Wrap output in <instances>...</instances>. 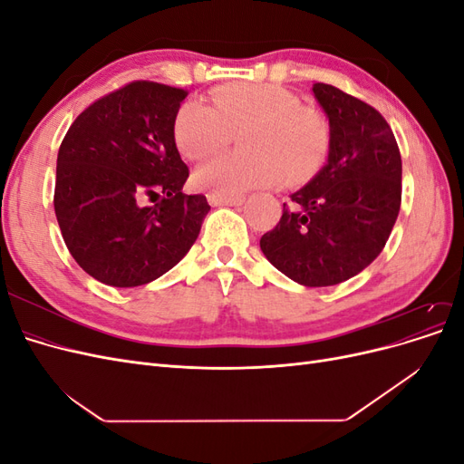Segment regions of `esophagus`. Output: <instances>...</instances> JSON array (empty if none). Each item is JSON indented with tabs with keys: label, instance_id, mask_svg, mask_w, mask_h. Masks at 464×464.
<instances>
[{
	"label": "esophagus",
	"instance_id": "34e87169",
	"mask_svg": "<svg viewBox=\"0 0 464 464\" xmlns=\"http://www.w3.org/2000/svg\"><path fill=\"white\" fill-rule=\"evenodd\" d=\"M207 201L213 207L220 205H242L244 203V195L242 193H208Z\"/></svg>",
	"mask_w": 464,
	"mask_h": 464
}]
</instances>
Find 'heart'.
Wrapping results in <instances>:
<instances>
[{
  "label": "heart",
  "instance_id": "b5f03b06",
  "mask_svg": "<svg viewBox=\"0 0 464 464\" xmlns=\"http://www.w3.org/2000/svg\"><path fill=\"white\" fill-rule=\"evenodd\" d=\"M215 104L199 98L181 104L174 120V141L181 157L199 162L220 152L232 133L244 135L249 154H222L195 172V184L218 193L275 186L285 178L298 186L325 164L331 131L319 111L307 108L286 87L227 85L215 91Z\"/></svg>",
  "mask_w": 464,
  "mask_h": 464
}]
</instances>
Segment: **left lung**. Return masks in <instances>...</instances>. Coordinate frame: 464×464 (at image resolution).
<instances>
[{
    "label": "left lung",
    "instance_id": "1",
    "mask_svg": "<svg viewBox=\"0 0 464 464\" xmlns=\"http://www.w3.org/2000/svg\"><path fill=\"white\" fill-rule=\"evenodd\" d=\"M329 120L327 164L290 195L261 251L302 286H333L382 254L401 208V152L375 108L325 82L312 87Z\"/></svg>",
    "mask_w": 464,
    "mask_h": 464
}]
</instances>
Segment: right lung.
Masks as SVG:
<instances>
[{"label": "right lung", "mask_w": 464, "mask_h": 464, "mask_svg": "<svg viewBox=\"0 0 464 464\" xmlns=\"http://www.w3.org/2000/svg\"><path fill=\"white\" fill-rule=\"evenodd\" d=\"M186 96L184 89L135 81L81 111L63 137L55 217L69 254L108 286H141L170 271L210 210L205 195L181 191L189 170L174 120Z\"/></svg>", "instance_id": "1"}]
</instances>
